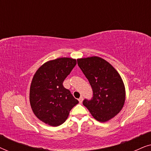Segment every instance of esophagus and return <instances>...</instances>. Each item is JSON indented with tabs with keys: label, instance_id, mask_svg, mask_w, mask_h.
I'll use <instances>...</instances> for the list:
<instances>
[{
	"label": "esophagus",
	"instance_id": "obj_1",
	"mask_svg": "<svg viewBox=\"0 0 151 151\" xmlns=\"http://www.w3.org/2000/svg\"><path fill=\"white\" fill-rule=\"evenodd\" d=\"M78 100H79V102L80 103V104H82V101H83V98H82V97L81 96L79 99H78Z\"/></svg>",
	"mask_w": 151,
	"mask_h": 151
}]
</instances>
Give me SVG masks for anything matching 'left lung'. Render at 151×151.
<instances>
[{
  "label": "left lung",
  "instance_id": "1",
  "mask_svg": "<svg viewBox=\"0 0 151 151\" xmlns=\"http://www.w3.org/2000/svg\"><path fill=\"white\" fill-rule=\"evenodd\" d=\"M77 61L93 93L91 100L83 101L84 106L96 120H110L120 112L125 102V86L120 75L102 58L92 56Z\"/></svg>",
  "mask_w": 151,
  "mask_h": 151
}]
</instances>
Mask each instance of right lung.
Masks as SVG:
<instances>
[{"mask_svg":"<svg viewBox=\"0 0 151 151\" xmlns=\"http://www.w3.org/2000/svg\"><path fill=\"white\" fill-rule=\"evenodd\" d=\"M76 65V59L59 58L46 62L35 73L29 102L34 115L42 122L52 127L61 125L79 102L63 84Z\"/></svg>","mask_w":151,"mask_h":151,"instance_id":"right-lung-1","label":"right lung"}]
</instances>
